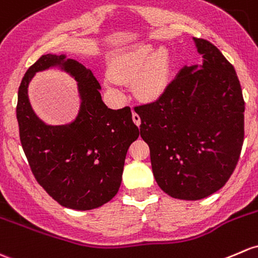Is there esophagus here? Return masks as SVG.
<instances>
[{"mask_svg":"<svg viewBox=\"0 0 258 258\" xmlns=\"http://www.w3.org/2000/svg\"><path fill=\"white\" fill-rule=\"evenodd\" d=\"M132 120H134V122L137 124V126H140V124H141V117H140V115L135 112V111H134V112H132Z\"/></svg>","mask_w":258,"mask_h":258,"instance_id":"obj_1","label":"esophagus"}]
</instances>
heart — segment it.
<instances>
[{"label": "heart", "mask_w": 258, "mask_h": 258, "mask_svg": "<svg viewBox=\"0 0 258 258\" xmlns=\"http://www.w3.org/2000/svg\"><path fill=\"white\" fill-rule=\"evenodd\" d=\"M108 72L110 75L105 78L108 90L116 91L118 81L132 79L134 93L140 99L156 100L169 85V54L164 48L151 43L132 45L110 59Z\"/></svg>", "instance_id": "obj_1"}]
</instances>
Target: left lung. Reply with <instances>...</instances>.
Listing matches in <instances>:
<instances>
[{
  "mask_svg": "<svg viewBox=\"0 0 258 258\" xmlns=\"http://www.w3.org/2000/svg\"><path fill=\"white\" fill-rule=\"evenodd\" d=\"M193 39L202 64L183 67L157 101L135 107L157 184L181 200L221 189L243 143L245 102L236 72L215 45Z\"/></svg>",
  "mask_w": 258,
  "mask_h": 258,
  "instance_id": "1",
  "label": "left lung"
}]
</instances>
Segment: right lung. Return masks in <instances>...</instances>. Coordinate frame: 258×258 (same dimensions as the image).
I'll return each instance as SVG.
<instances>
[{"instance_id":"obj_1","label":"right lung","mask_w":258,"mask_h":258,"mask_svg":"<svg viewBox=\"0 0 258 258\" xmlns=\"http://www.w3.org/2000/svg\"><path fill=\"white\" fill-rule=\"evenodd\" d=\"M59 67L78 83L81 107L74 121L45 124L35 115L28 85L39 71ZM90 69L65 54H44L24 74L18 89L17 121L32 173L61 207L91 210L110 202L121 185L128 147L140 136L130 107L111 110Z\"/></svg>"}]
</instances>
